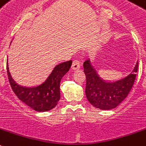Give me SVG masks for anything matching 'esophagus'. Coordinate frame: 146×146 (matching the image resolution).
<instances>
[{
	"label": "esophagus",
	"instance_id": "obj_1",
	"mask_svg": "<svg viewBox=\"0 0 146 146\" xmlns=\"http://www.w3.org/2000/svg\"><path fill=\"white\" fill-rule=\"evenodd\" d=\"M72 69L73 70H79L80 68V62L79 60H74L72 64Z\"/></svg>",
	"mask_w": 146,
	"mask_h": 146
}]
</instances>
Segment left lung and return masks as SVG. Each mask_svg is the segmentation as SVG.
Here are the masks:
<instances>
[{"mask_svg":"<svg viewBox=\"0 0 146 146\" xmlns=\"http://www.w3.org/2000/svg\"><path fill=\"white\" fill-rule=\"evenodd\" d=\"M83 66L86 76L85 94L89 102L96 108L111 110L119 105L131 90L138 70V62L128 76L113 82L102 80L90 60L85 61Z\"/></svg>","mask_w":146,"mask_h":146,"instance_id":"1","label":"left lung"}]
</instances>
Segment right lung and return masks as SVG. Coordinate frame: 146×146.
I'll use <instances>...</instances> for the list:
<instances>
[{"instance_id": "1", "label": "right lung", "mask_w": 146, "mask_h": 146, "mask_svg": "<svg viewBox=\"0 0 146 146\" xmlns=\"http://www.w3.org/2000/svg\"><path fill=\"white\" fill-rule=\"evenodd\" d=\"M72 61L63 62L56 66L44 82L35 88H24L15 82L9 72L7 75L11 88L21 101L38 112L48 111L55 108L60 100V82L68 72Z\"/></svg>"}]
</instances>
